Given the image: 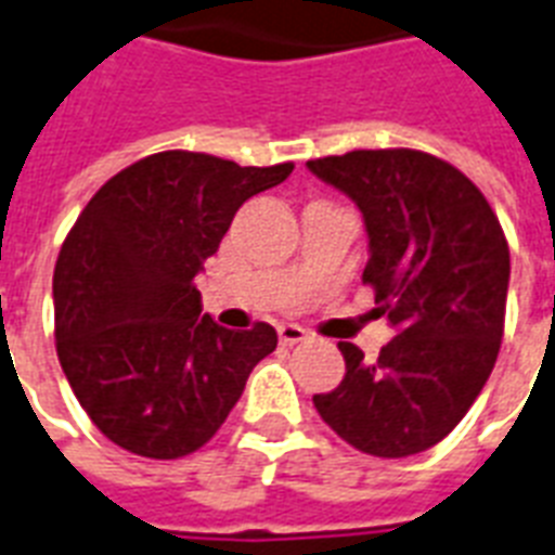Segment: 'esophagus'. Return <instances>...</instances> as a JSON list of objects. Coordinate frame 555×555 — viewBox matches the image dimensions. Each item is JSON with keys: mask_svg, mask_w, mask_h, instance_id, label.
<instances>
[{"mask_svg": "<svg viewBox=\"0 0 555 555\" xmlns=\"http://www.w3.org/2000/svg\"><path fill=\"white\" fill-rule=\"evenodd\" d=\"M308 336L310 333L305 327H299V324H279V339H282V345H299Z\"/></svg>", "mask_w": 555, "mask_h": 555, "instance_id": "1", "label": "esophagus"}]
</instances>
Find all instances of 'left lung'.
<instances>
[{"mask_svg":"<svg viewBox=\"0 0 555 555\" xmlns=\"http://www.w3.org/2000/svg\"><path fill=\"white\" fill-rule=\"evenodd\" d=\"M308 170L362 210V282L396 327L376 362L339 341L345 379L313 404L362 453H422L462 422L496 364L511 282L502 224L479 188L430 153L350 151Z\"/></svg>","mask_w":555,"mask_h":555,"instance_id":"left-lung-1","label":"left lung"}]
</instances>
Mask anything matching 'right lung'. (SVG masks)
<instances>
[{
	"mask_svg": "<svg viewBox=\"0 0 555 555\" xmlns=\"http://www.w3.org/2000/svg\"><path fill=\"white\" fill-rule=\"evenodd\" d=\"M293 165L242 168L153 153L85 205L53 270L56 353L90 422L147 459H179L222 427L276 331H228L202 313L196 276L250 196Z\"/></svg>",
	"mask_w": 555,
	"mask_h": 555,
	"instance_id": "add662e5",
	"label": "right lung"
}]
</instances>
